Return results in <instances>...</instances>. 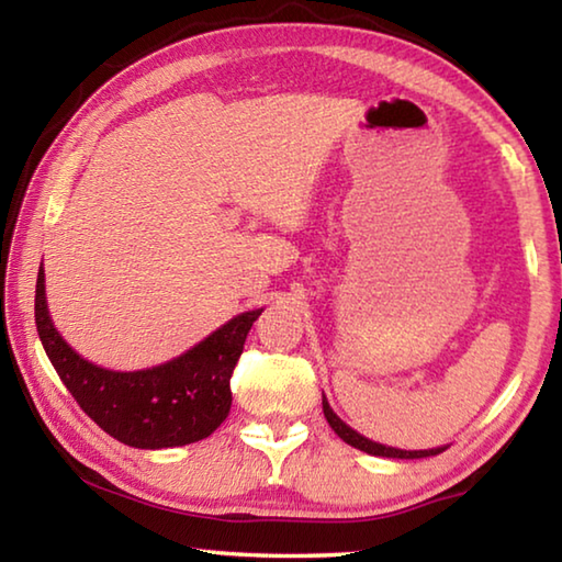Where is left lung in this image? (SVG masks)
Wrapping results in <instances>:
<instances>
[{
  "mask_svg": "<svg viewBox=\"0 0 562 562\" xmlns=\"http://www.w3.org/2000/svg\"><path fill=\"white\" fill-rule=\"evenodd\" d=\"M322 412H325V418L329 422L331 429L339 436L341 441H347L349 446H355V449L364 451V453H372V456H386V459H426V456H436L446 451V446L441 449H429V451H402V449H394V446H384V443H376V441H369L364 436L357 434L355 429H349V426L341 422V418L331 412L327 398L322 396Z\"/></svg>",
  "mask_w": 562,
  "mask_h": 562,
  "instance_id": "left-lung-1",
  "label": "left lung"
}]
</instances>
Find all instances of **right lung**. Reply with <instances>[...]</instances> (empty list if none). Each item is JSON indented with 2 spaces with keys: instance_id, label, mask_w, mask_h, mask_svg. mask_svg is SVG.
Listing matches in <instances>:
<instances>
[{
  "instance_id": "right-lung-1",
  "label": "right lung",
  "mask_w": 562,
  "mask_h": 562,
  "mask_svg": "<svg viewBox=\"0 0 562 562\" xmlns=\"http://www.w3.org/2000/svg\"><path fill=\"white\" fill-rule=\"evenodd\" d=\"M262 310L225 322L186 355L140 372H111L66 345L46 310L44 270L36 274L34 317L46 357L76 404L113 439L136 449H170L211 436L231 412V376Z\"/></svg>"
}]
</instances>
